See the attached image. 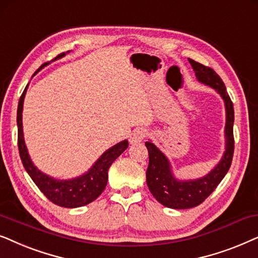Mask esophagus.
Listing matches in <instances>:
<instances>
[{
    "instance_id": "34e87169",
    "label": "esophagus",
    "mask_w": 258,
    "mask_h": 258,
    "mask_svg": "<svg viewBox=\"0 0 258 258\" xmlns=\"http://www.w3.org/2000/svg\"><path fill=\"white\" fill-rule=\"evenodd\" d=\"M147 136V131L144 128H137L132 132L131 137H130V142L131 144H138L142 142L144 138H146Z\"/></svg>"
}]
</instances>
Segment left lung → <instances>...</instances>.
<instances>
[{"label":"left lung","mask_w":258,"mask_h":258,"mask_svg":"<svg viewBox=\"0 0 258 258\" xmlns=\"http://www.w3.org/2000/svg\"><path fill=\"white\" fill-rule=\"evenodd\" d=\"M196 72V77L201 82L215 88L225 101L226 108V151L221 163L208 176L192 181H178L170 171V165L166 157L153 145L146 142L149 151V167L146 170V181L151 194L160 204L171 209H190L202 204L218 186L228 172L235 150L233 139V105L226 92L224 82L219 75L210 67L188 60Z\"/></svg>","instance_id":"8db88e82"}]
</instances>
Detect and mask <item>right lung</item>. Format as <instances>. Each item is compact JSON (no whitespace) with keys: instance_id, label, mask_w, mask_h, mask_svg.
Masks as SVG:
<instances>
[{"instance_id":"1","label":"right lung","mask_w":258,"mask_h":258,"mask_svg":"<svg viewBox=\"0 0 258 258\" xmlns=\"http://www.w3.org/2000/svg\"><path fill=\"white\" fill-rule=\"evenodd\" d=\"M64 53L57 55V57H62ZM44 64H42V67ZM27 87L20 98L19 107H17V145H19L20 158H21L23 166L28 174L32 178L36 186L40 188L41 192L49 199L51 203L59 205L62 208H79L87 205L97 199L104 188L107 185L108 179V169L113 161L128 147V142L116 144L111 149L106 151L102 156L97 160L91 170L84 176L75 178L72 180H57L46 176L34 166L27 152V147L23 140L22 132V108L23 99H25Z\"/></svg>"}]
</instances>
